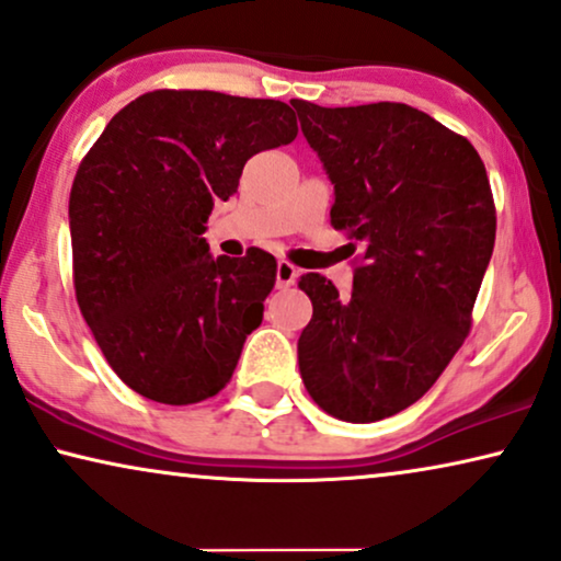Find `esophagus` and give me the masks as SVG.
<instances>
[{
  "label": "esophagus",
  "instance_id": "1",
  "mask_svg": "<svg viewBox=\"0 0 561 561\" xmlns=\"http://www.w3.org/2000/svg\"><path fill=\"white\" fill-rule=\"evenodd\" d=\"M296 278H298L296 267L286 263V260H278V265H275V286L288 288V286H294Z\"/></svg>",
  "mask_w": 561,
  "mask_h": 561
}]
</instances>
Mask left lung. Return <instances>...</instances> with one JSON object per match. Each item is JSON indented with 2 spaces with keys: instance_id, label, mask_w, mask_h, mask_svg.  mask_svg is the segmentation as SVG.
<instances>
[{
  "instance_id": "left-lung-1",
  "label": "left lung",
  "mask_w": 561,
  "mask_h": 561,
  "mask_svg": "<svg viewBox=\"0 0 561 561\" xmlns=\"http://www.w3.org/2000/svg\"><path fill=\"white\" fill-rule=\"evenodd\" d=\"M290 104L334 183L332 227L363 242L347 298L319 273L298 280L313 306L298 367L319 409L370 424L416 403L470 332L495 244L490 181L467 137L409 104Z\"/></svg>"
}]
</instances>
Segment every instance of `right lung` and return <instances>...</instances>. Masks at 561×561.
<instances>
[{"mask_svg": "<svg viewBox=\"0 0 561 561\" xmlns=\"http://www.w3.org/2000/svg\"><path fill=\"white\" fill-rule=\"evenodd\" d=\"M296 135L275 99L160 89L114 114L81 160L68 202L76 301L135 393L188 405L232 378L275 257L252 248L214 260L202 234L244 163Z\"/></svg>", "mask_w": 561, "mask_h": 561, "instance_id": "obj_1", "label": "right lung"}]
</instances>
